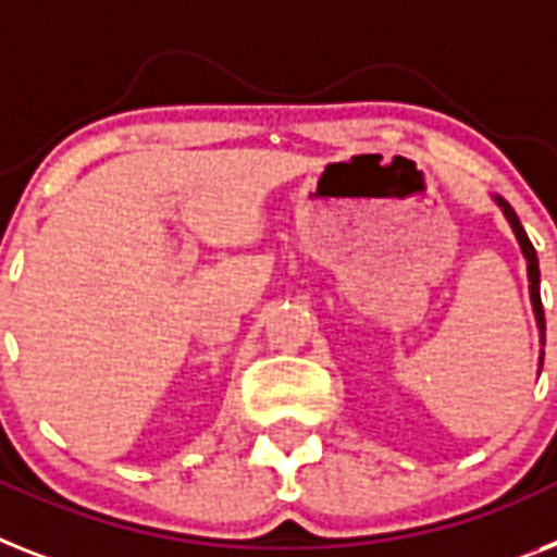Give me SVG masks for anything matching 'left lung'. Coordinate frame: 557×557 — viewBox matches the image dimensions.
<instances>
[{
	"label": "left lung",
	"mask_w": 557,
	"mask_h": 557,
	"mask_svg": "<svg viewBox=\"0 0 557 557\" xmlns=\"http://www.w3.org/2000/svg\"><path fill=\"white\" fill-rule=\"evenodd\" d=\"M495 201H498V207L504 210V215H507L509 227H512V233H516L518 245H521V252L523 259H527V273H530V298H532V310H535V321H537V330H541V344H544V305H541V270H537V256H535V247H532L530 236H527V230L521 227V222H518L516 210L509 207V201H504L500 196H495ZM541 364H544V352H541Z\"/></svg>",
	"instance_id": "obj_1"
}]
</instances>
